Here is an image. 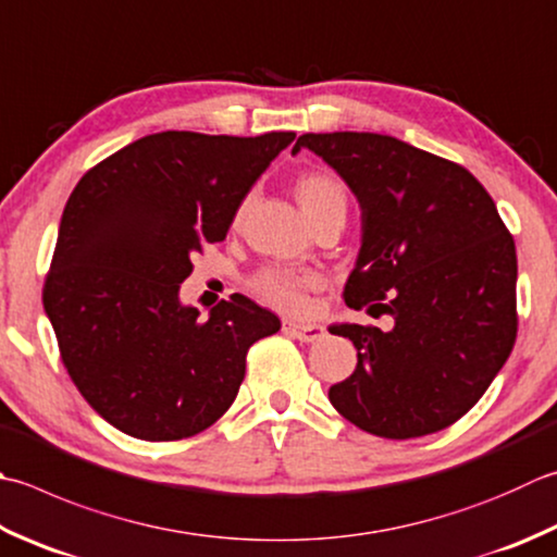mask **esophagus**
<instances>
[{
    "mask_svg": "<svg viewBox=\"0 0 557 557\" xmlns=\"http://www.w3.org/2000/svg\"><path fill=\"white\" fill-rule=\"evenodd\" d=\"M285 333L294 335L301 343H315L323 337V325L321 323H297V321H285L282 323Z\"/></svg>",
    "mask_w": 557,
    "mask_h": 557,
    "instance_id": "1",
    "label": "esophagus"
}]
</instances>
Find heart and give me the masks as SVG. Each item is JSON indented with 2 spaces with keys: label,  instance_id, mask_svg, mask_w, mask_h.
<instances>
[{
  "label": "heart",
  "instance_id": "1",
  "mask_svg": "<svg viewBox=\"0 0 557 557\" xmlns=\"http://www.w3.org/2000/svg\"><path fill=\"white\" fill-rule=\"evenodd\" d=\"M297 198L309 216L329 205L347 202L343 181L329 171L304 173L297 181ZM242 214V212H238ZM321 285L319 272L299 265H265L250 277V289L260 299L282 311H299L307 304V292Z\"/></svg>",
  "mask_w": 557,
  "mask_h": 557
}]
</instances>
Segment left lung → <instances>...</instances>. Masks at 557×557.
Returning <instances> with one entry per match:
<instances>
[{"label":"left lung","mask_w":557,"mask_h":557,"mask_svg":"<svg viewBox=\"0 0 557 557\" xmlns=\"http://www.w3.org/2000/svg\"><path fill=\"white\" fill-rule=\"evenodd\" d=\"M362 207V248L345 304L394 329L343 323L355 372L331 386L359 430L412 440L449 428L493 384L517 341V248L471 171L376 133H307Z\"/></svg>","instance_id":"8db88e82"}]
</instances>
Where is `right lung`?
Segmentation results:
<instances>
[{
	"label": "right lung",
	"instance_id": "1",
	"mask_svg": "<svg viewBox=\"0 0 557 557\" xmlns=\"http://www.w3.org/2000/svg\"><path fill=\"white\" fill-rule=\"evenodd\" d=\"M294 133L147 135L96 163L64 205L42 285L62 364L129 437L176 442L220 420L246 355L280 319L232 294L202 321L178 289Z\"/></svg>",
	"mask_w": 557,
	"mask_h": 557
}]
</instances>
